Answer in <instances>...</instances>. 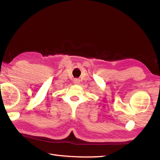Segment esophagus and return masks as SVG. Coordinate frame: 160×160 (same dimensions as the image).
Here are the masks:
<instances>
[{"label":"esophagus","instance_id":"obj_1","mask_svg":"<svg viewBox=\"0 0 160 160\" xmlns=\"http://www.w3.org/2000/svg\"><path fill=\"white\" fill-rule=\"evenodd\" d=\"M74 83L75 84H79L80 83V80L78 79V78H76V79L74 80Z\"/></svg>","mask_w":160,"mask_h":160}]
</instances>
